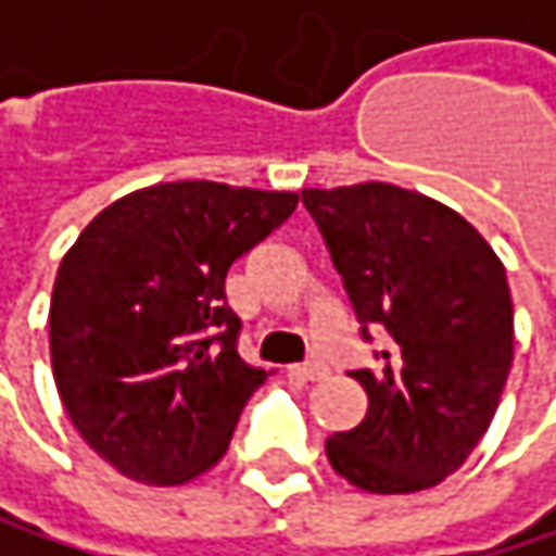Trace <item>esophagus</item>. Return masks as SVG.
Returning a JSON list of instances; mask_svg holds the SVG:
<instances>
[{
  "mask_svg": "<svg viewBox=\"0 0 556 556\" xmlns=\"http://www.w3.org/2000/svg\"><path fill=\"white\" fill-rule=\"evenodd\" d=\"M290 374L300 377V380H324L327 377V367L319 359H309V363H300V367H290Z\"/></svg>",
  "mask_w": 556,
  "mask_h": 556,
  "instance_id": "obj_1",
  "label": "esophagus"
}]
</instances>
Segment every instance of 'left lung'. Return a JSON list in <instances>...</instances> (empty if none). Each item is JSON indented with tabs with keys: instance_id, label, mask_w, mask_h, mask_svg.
Here are the masks:
<instances>
[{
	"instance_id": "1",
	"label": "left lung",
	"mask_w": 556,
	"mask_h": 556,
	"mask_svg": "<svg viewBox=\"0 0 556 556\" xmlns=\"http://www.w3.org/2000/svg\"><path fill=\"white\" fill-rule=\"evenodd\" d=\"M377 367L353 370L367 417L327 440L367 494H417L480 443L510 374L514 303L501 256L451 206L393 182L303 189Z\"/></svg>"
}]
</instances>
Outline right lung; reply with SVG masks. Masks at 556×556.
<instances>
[{
	"label": "right lung",
	"instance_id": "right-lung-1",
	"mask_svg": "<svg viewBox=\"0 0 556 556\" xmlns=\"http://www.w3.org/2000/svg\"><path fill=\"white\" fill-rule=\"evenodd\" d=\"M296 203L276 189L160 182L105 206L62 256L52 377L79 437L123 477L176 486L226 454L266 380L237 350L226 273Z\"/></svg>",
	"mask_w": 556,
	"mask_h": 556
}]
</instances>
